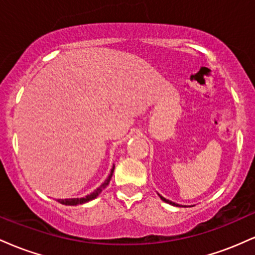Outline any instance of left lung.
<instances>
[{
	"label": "left lung",
	"mask_w": 255,
	"mask_h": 255,
	"mask_svg": "<svg viewBox=\"0 0 255 255\" xmlns=\"http://www.w3.org/2000/svg\"><path fill=\"white\" fill-rule=\"evenodd\" d=\"M160 197V199H162L163 201H165V203H168V204H171V205H175V206H180V205H177V204H175V203H172V201H170V200H168V199H165V198H163L162 195H159Z\"/></svg>",
	"instance_id": "obj_1"
}]
</instances>
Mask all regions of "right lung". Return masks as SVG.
Segmentation results:
<instances>
[{"label": "right lung", "instance_id": "add662e5", "mask_svg": "<svg viewBox=\"0 0 255 255\" xmlns=\"http://www.w3.org/2000/svg\"><path fill=\"white\" fill-rule=\"evenodd\" d=\"M114 169H115V165L113 166V169H111V172H110V175H109V176H108L107 180L104 181V183H102L101 186H99L98 188L96 189L95 192H93V193H91L90 195H86V197H85V198H74V199H58L57 201H58V203H60V204H62V205H68V206H74V205H79V204H85V203H87V201H90V200H93V199H95V198H97L98 195L101 194V192L103 191V189L105 188V187L108 186V184H109L110 180H111V176H113Z\"/></svg>", "mask_w": 255, "mask_h": 255}]
</instances>
